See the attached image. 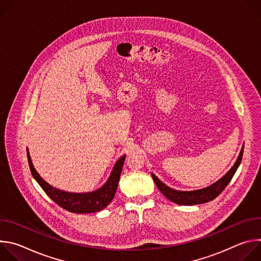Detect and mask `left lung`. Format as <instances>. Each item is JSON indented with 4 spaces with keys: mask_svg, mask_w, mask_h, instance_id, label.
Listing matches in <instances>:
<instances>
[{
    "mask_svg": "<svg viewBox=\"0 0 261 261\" xmlns=\"http://www.w3.org/2000/svg\"><path fill=\"white\" fill-rule=\"evenodd\" d=\"M244 153V144L242 146V150L239 154V157L233 164V166L223 175L220 179H218L216 182L212 184L208 187L199 189V190H193V191H179L172 189L168 186H166L164 182H162L154 173H151L156 186L158 189L161 191V193L170 201L180 204V205H195V204H201L205 203L207 201H211L215 199L223 190L225 189L226 186L231 180L232 176L234 175L237 169L239 168Z\"/></svg>",
    "mask_w": 261,
    "mask_h": 261,
    "instance_id": "obj_1",
    "label": "left lung"
}]
</instances>
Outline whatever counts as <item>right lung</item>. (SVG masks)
Returning a JSON list of instances; mask_svg holds the SVG:
<instances>
[{
  "label": "right lung",
  "instance_id": "1",
  "mask_svg": "<svg viewBox=\"0 0 261 261\" xmlns=\"http://www.w3.org/2000/svg\"><path fill=\"white\" fill-rule=\"evenodd\" d=\"M27 155L32 175L36 181L40 185L43 191L61 207L76 214L96 213L105 208L110 203V201L115 197L123 165L126 159V155H123L121 158H119V160L114 165L109 177L99 189L86 193H73L57 189L47 181H45L35 169L28 148Z\"/></svg>",
  "mask_w": 261,
  "mask_h": 261
}]
</instances>
